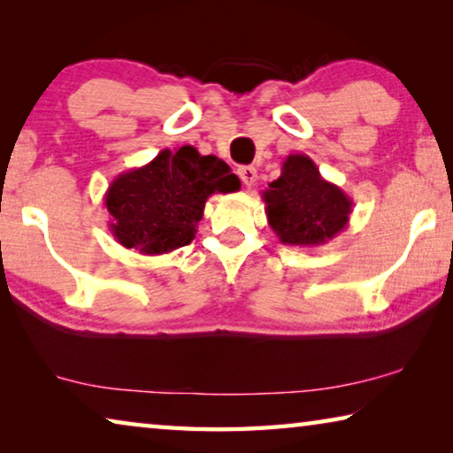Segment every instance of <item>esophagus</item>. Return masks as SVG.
I'll list each match as a JSON object with an SVG mask.
<instances>
[{"instance_id": "1", "label": "esophagus", "mask_w": 453, "mask_h": 453, "mask_svg": "<svg viewBox=\"0 0 453 453\" xmlns=\"http://www.w3.org/2000/svg\"><path fill=\"white\" fill-rule=\"evenodd\" d=\"M237 175H240V180L243 181L245 188H251L257 180V170H256V167H251V165H243V167H240V170H237Z\"/></svg>"}]
</instances>
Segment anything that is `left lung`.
<instances>
[{
  "label": "left lung",
  "instance_id": "8db88e82",
  "mask_svg": "<svg viewBox=\"0 0 453 453\" xmlns=\"http://www.w3.org/2000/svg\"><path fill=\"white\" fill-rule=\"evenodd\" d=\"M267 224L281 243L318 248L343 232L351 216L349 196L321 178L313 159L289 153L281 175L264 194Z\"/></svg>",
  "mask_w": 453,
  "mask_h": 453
}]
</instances>
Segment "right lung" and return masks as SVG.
I'll use <instances>...</instances> for the list:
<instances>
[{
  "mask_svg": "<svg viewBox=\"0 0 453 453\" xmlns=\"http://www.w3.org/2000/svg\"><path fill=\"white\" fill-rule=\"evenodd\" d=\"M242 181L216 156L194 145L162 150L150 164L119 173L105 191L110 232L118 243L143 256H159L191 243L211 194H232Z\"/></svg>",
  "mask_w": 453,
  "mask_h": 453,
  "instance_id": "obj_1",
  "label": "right lung"
}]
</instances>
